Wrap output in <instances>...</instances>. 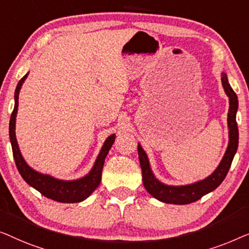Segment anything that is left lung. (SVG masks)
<instances>
[{
    "mask_svg": "<svg viewBox=\"0 0 249 249\" xmlns=\"http://www.w3.org/2000/svg\"><path fill=\"white\" fill-rule=\"evenodd\" d=\"M221 81L223 89H225L227 96L229 97V143L221 162H220L218 168L213 171L212 175H210L205 179L197 181V183L185 185V186H169V185H164L160 183L155 177V175L152 174L148 156H146L144 150L142 149L141 144L140 143L138 144L139 159L142 169L143 185H144L145 190L153 197L159 199V201L163 203H169V204H190V203L197 201V199L203 197V196L210 193V192L214 191L222 183L227 176V174H228L231 162H232L233 157L237 152L238 140H239V133H238V126L236 122L238 99L236 92H234L229 85L226 73H222Z\"/></svg>",
    "mask_w": 249,
    "mask_h": 249,
    "instance_id": "8db88e82",
    "label": "left lung"
}]
</instances>
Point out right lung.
Returning <instances> with one entry per match:
<instances>
[{"label":"right lung","mask_w":249,"mask_h":249,"mask_svg":"<svg viewBox=\"0 0 249 249\" xmlns=\"http://www.w3.org/2000/svg\"><path fill=\"white\" fill-rule=\"evenodd\" d=\"M26 74L20 80L18 86L16 88L15 92V109L12 111L11 118H10L9 124V134L10 141L12 145L13 158L16 161V166L18 168L21 177L26 180L27 184L33 186L35 190H37L39 193L43 194L46 197L54 199V201L62 203H78L86 199L88 196L99 186L101 180V173H103V167L105 163V158L108 155V151L113 145L115 141V134L108 136L105 141L103 148L100 150L99 156L94 162L92 169L90 173L83 178L76 180H61L56 178L38 173L34 170L33 168L28 166L26 161L21 155L18 142L16 138V116L18 111V100H19V91L21 86L27 78Z\"/></svg>","instance_id":"right-lung-1"}]
</instances>
